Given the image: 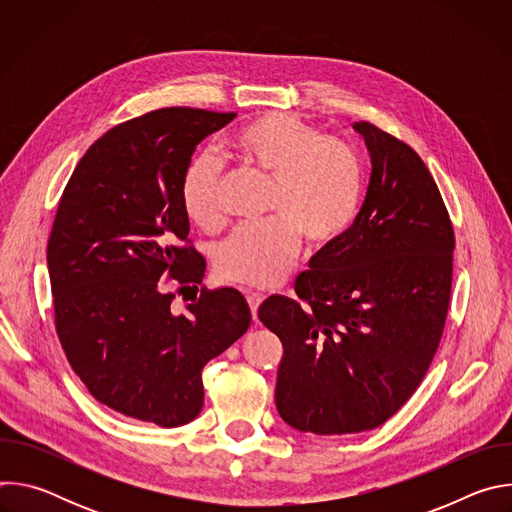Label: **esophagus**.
Here are the masks:
<instances>
[{
    "label": "esophagus",
    "mask_w": 512,
    "mask_h": 512,
    "mask_svg": "<svg viewBox=\"0 0 512 512\" xmlns=\"http://www.w3.org/2000/svg\"><path fill=\"white\" fill-rule=\"evenodd\" d=\"M247 302H249V308H251L253 320H257V310H259V306H261V302H263V296L255 294V291H249V294H247Z\"/></svg>",
    "instance_id": "1"
}]
</instances>
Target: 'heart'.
<instances>
[{
    "label": "heart",
    "mask_w": 512,
    "mask_h": 512,
    "mask_svg": "<svg viewBox=\"0 0 512 512\" xmlns=\"http://www.w3.org/2000/svg\"><path fill=\"white\" fill-rule=\"evenodd\" d=\"M237 166L273 180V221L233 233L214 255L227 281L269 287L289 269L300 237L312 247L334 243L354 221L362 196L360 160L348 143L289 113H265L225 143ZM223 172L210 158L190 164L182 178V206L190 221L212 231L223 223Z\"/></svg>",
    "instance_id": "b5f03b06"
}]
</instances>
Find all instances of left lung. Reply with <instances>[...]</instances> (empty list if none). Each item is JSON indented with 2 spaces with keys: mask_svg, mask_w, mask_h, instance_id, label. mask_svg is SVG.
<instances>
[{
  "mask_svg": "<svg viewBox=\"0 0 512 512\" xmlns=\"http://www.w3.org/2000/svg\"><path fill=\"white\" fill-rule=\"evenodd\" d=\"M371 154L367 198L350 229L271 296L259 320L279 336L275 405L300 431L375 429L423 381L452 291L454 229L423 160L373 123L352 125Z\"/></svg>",
  "mask_w": 512,
  "mask_h": 512,
  "instance_id": "obj_1",
  "label": "left lung"
}]
</instances>
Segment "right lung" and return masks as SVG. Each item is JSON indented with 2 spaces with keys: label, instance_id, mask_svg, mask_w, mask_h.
Returning <instances> with one entry per match:
<instances>
[{
  "label": "right lung",
  "instance_id": "right-lung-1",
  "mask_svg": "<svg viewBox=\"0 0 512 512\" xmlns=\"http://www.w3.org/2000/svg\"><path fill=\"white\" fill-rule=\"evenodd\" d=\"M235 117L168 107L115 125L72 172L48 239L54 322L72 371L99 403L160 427L200 413L204 364L251 324L237 289H200L176 314L160 279L202 283L180 188L196 145Z\"/></svg>",
  "mask_w": 512,
  "mask_h": 512
}]
</instances>
